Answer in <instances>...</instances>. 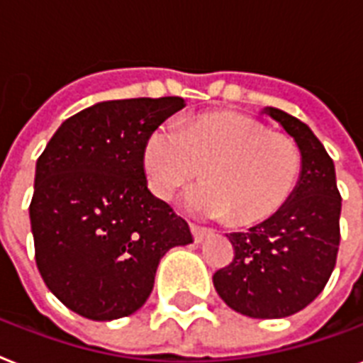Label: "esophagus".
<instances>
[{
  "label": "esophagus",
  "instance_id": "1",
  "mask_svg": "<svg viewBox=\"0 0 363 363\" xmlns=\"http://www.w3.org/2000/svg\"><path fill=\"white\" fill-rule=\"evenodd\" d=\"M190 231H191V237H194V240H196V242H201L203 238L207 237L208 233H211V229L201 228V225H196V223H190Z\"/></svg>",
  "mask_w": 363,
  "mask_h": 363
}]
</instances>
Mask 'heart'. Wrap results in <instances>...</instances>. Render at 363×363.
Wrapping results in <instances>:
<instances>
[{
	"mask_svg": "<svg viewBox=\"0 0 363 363\" xmlns=\"http://www.w3.org/2000/svg\"><path fill=\"white\" fill-rule=\"evenodd\" d=\"M147 188L172 199L201 167L203 184L186 196L197 216L255 225L287 205L298 184L302 155L289 135L237 111L191 115L155 126L141 149Z\"/></svg>",
	"mask_w": 363,
	"mask_h": 363,
	"instance_id": "obj_1",
	"label": "heart"
}]
</instances>
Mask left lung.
Masks as SVG:
<instances>
[{"label": "left lung", "instance_id": "left-lung-1", "mask_svg": "<svg viewBox=\"0 0 363 363\" xmlns=\"http://www.w3.org/2000/svg\"><path fill=\"white\" fill-rule=\"evenodd\" d=\"M264 113L298 145V186L278 214L246 233H229L235 257L212 281L238 313L281 319L311 304L328 284L340 250L341 196L334 160L309 126L278 108Z\"/></svg>", "mask_w": 363, "mask_h": 363}]
</instances>
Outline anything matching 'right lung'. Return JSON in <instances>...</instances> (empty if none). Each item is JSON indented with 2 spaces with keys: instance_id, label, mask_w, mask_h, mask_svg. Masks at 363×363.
Wrapping results in <instances>:
<instances>
[{
  "instance_id": "1",
  "label": "right lung",
  "mask_w": 363,
  "mask_h": 363,
  "mask_svg": "<svg viewBox=\"0 0 363 363\" xmlns=\"http://www.w3.org/2000/svg\"><path fill=\"white\" fill-rule=\"evenodd\" d=\"M181 108V96L99 102L65 121L38 156L35 261L46 287L85 319L138 311L167 250L191 242L141 167L147 134Z\"/></svg>"
}]
</instances>
